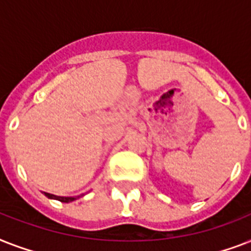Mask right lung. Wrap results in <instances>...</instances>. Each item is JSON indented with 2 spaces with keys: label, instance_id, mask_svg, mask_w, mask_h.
<instances>
[{
  "label": "right lung",
  "instance_id": "1",
  "mask_svg": "<svg viewBox=\"0 0 251 251\" xmlns=\"http://www.w3.org/2000/svg\"><path fill=\"white\" fill-rule=\"evenodd\" d=\"M48 198H52V199H57V201H60V202H64V203H69V202H73V201H75L76 198H79V197H57V195H53V194H48V193H44Z\"/></svg>",
  "mask_w": 251,
  "mask_h": 251
}]
</instances>
